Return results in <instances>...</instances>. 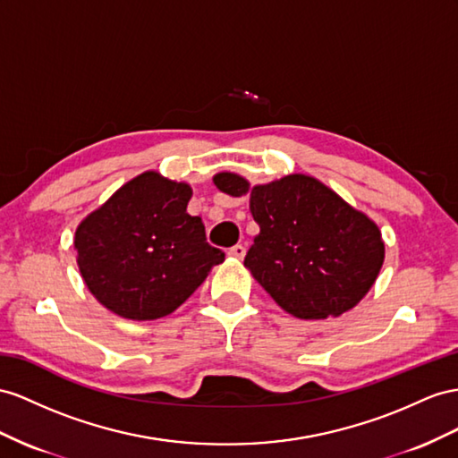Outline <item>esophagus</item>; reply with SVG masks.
<instances>
[{
  "mask_svg": "<svg viewBox=\"0 0 458 458\" xmlns=\"http://www.w3.org/2000/svg\"><path fill=\"white\" fill-rule=\"evenodd\" d=\"M228 255H230V257H233V259H243L245 248H243L242 243H236V245H233V248H230V250H228Z\"/></svg>",
  "mask_w": 458,
  "mask_h": 458,
  "instance_id": "34e87169",
  "label": "esophagus"
}]
</instances>
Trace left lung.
<instances>
[{
  "label": "left lung",
  "mask_w": 458,
  "mask_h": 458,
  "mask_svg": "<svg viewBox=\"0 0 458 458\" xmlns=\"http://www.w3.org/2000/svg\"><path fill=\"white\" fill-rule=\"evenodd\" d=\"M213 182L222 193L250 195L259 233L243 265L284 311L336 318L368 294L385 259L381 232L331 187L303 174L250 187L220 172Z\"/></svg>",
  "instance_id": "obj_1"
}]
</instances>
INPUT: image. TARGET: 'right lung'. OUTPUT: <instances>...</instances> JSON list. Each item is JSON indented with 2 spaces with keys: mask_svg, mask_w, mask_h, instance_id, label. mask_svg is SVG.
Wrapping results in <instances>:
<instances>
[{
  "mask_svg": "<svg viewBox=\"0 0 458 458\" xmlns=\"http://www.w3.org/2000/svg\"><path fill=\"white\" fill-rule=\"evenodd\" d=\"M191 193L148 170L77 226L79 271L104 308L133 321L164 318L225 261L207 243L203 220L187 213Z\"/></svg>",
  "mask_w": 458,
  "mask_h": 458,
  "instance_id": "right-lung-1",
  "label": "right lung"
}]
</instances>
